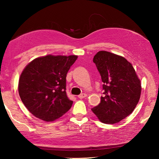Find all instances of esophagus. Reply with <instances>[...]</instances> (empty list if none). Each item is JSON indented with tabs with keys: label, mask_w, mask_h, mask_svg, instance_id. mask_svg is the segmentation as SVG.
Returning a JSON list of instances; mask_svg holds the SVG:
<instances>
[{
	"label": "esophagus",
	"mask_w": 159,
	"mask_h": 159,
	"mask_svg": "<svg viewBox=\"0 0 159 159\" xmlns=\"http://www.w3.org/2000/svg\"><path fill=\"white\" fill-rule=\"evenodd\" d=\"M79 98L80 99H83V98H85V97H87V94L86 93H81V94H80V95L78 96Z\"/></svg>",
	"instance_id": "esophagus-1"
}]
</instances>
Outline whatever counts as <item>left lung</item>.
<instances>
[{"mask_svg": "<svg viewBox=\"0 0 159 159\" xmlns=\"http://www.w3.org/2000/svg\"><path fill=\"white\" fill-rule=\"evenodd\" d=\"M93 63L103 82V96L92 109L102 123L119 122L133 112L141 95V82L130 63L123 57L99 51Z\"/></svg>", "mask_w": 159, "mask_h": 159, "instance_id": "left-lung-1", "label": "left lung"}]
</instances>
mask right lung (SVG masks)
I'll use <instances>...</instances> for the list:
<instances>
[{"instance_id":"right-lung-1","label":"right lung","mask_w":159,"mask_h":159,"mask_svg":"<svg viewBox=\"0 0 159 159\" xmlns=\"http://www.w3.org/2000/svg\"><path fill=\"white\" fill-rule=\"evenodd\" d=\"M76 55H47L34 59L20 77L18 92L23 104L36 117L58 119L70 109L73 101L66 93V74Z\"/></svg>"}]
</instances>
